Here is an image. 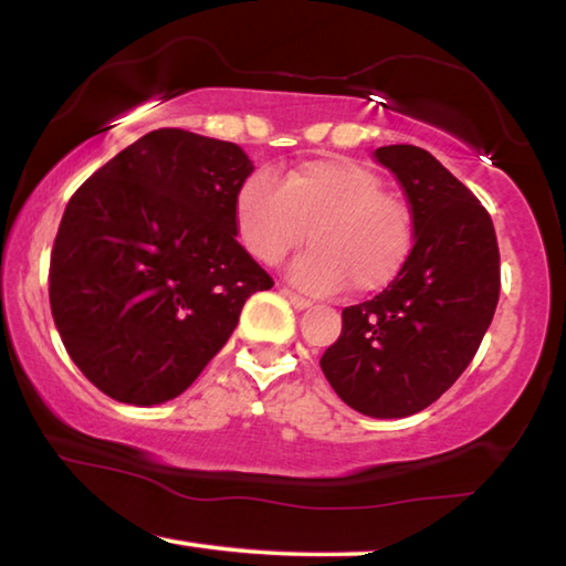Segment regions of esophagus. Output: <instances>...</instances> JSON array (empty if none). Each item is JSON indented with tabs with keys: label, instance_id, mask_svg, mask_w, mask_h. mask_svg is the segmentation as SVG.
I'll use <instances>...</instances> for the list:
<instances>
[{
	"label": "esophagus",
	"instance_id": "34e87169",
	"mask_svg": "<svg viewBox=\"0 0 566 566\" xmlns=\"http://www.w3.org/2000/svg\"><path fill=\"white\" fill-rule=\"evenodd\" d=\"M282 294L286 296V300H290V304L294 306V310H310V306H312V302L310 300H306V296H300V294H296V292H292V290H286V286H284V290H282Z\"/></svg>",
	"mask_w": 566,
	"mask_h": 566
}]
</instances>
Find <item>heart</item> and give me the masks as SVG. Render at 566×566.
<instances>
[{
    "mask_svg": "<svg viewBox=\"0 0 566 566\" xmlns=\"http://www.w3.org/2000/svg\"><path fill=\"white\" fill-rule=\"evenodd\" d=\"M234 228L264 264H280L306 240L290 276L312 294L384 290L403 270L413 242L410 212L364 163L328 156L296 166L280 182L252 172L234 195Z\"/></svg>",
    "mask_w": 566,
    "mask_h": 566,
    "instance_id": "heart-1",
    "label": "heart"
}]
</instances>
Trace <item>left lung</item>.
Here are the masks:
<instances>
[{
    "mask_svg": "<svg viewBox=\"0 0 566 566\" xmlns=\"http://www.w3.org/2000/svg\"><path fill=\"white\" fill-rule=\"evenodd\" d=\"M374 158L406 192L416 244L381 294L346 306L342 336L318 364L358 413L406 418L478 354L500 300V250L488 210L428 150L384 146Z\"/></svg>",
    "mask_w": 566,
    "mask_h": 566,
    "instance_id": "obj_1",
    "label": "left lung"
}]
</instances>
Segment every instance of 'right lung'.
<instances>
[{
	"label": "right lung",
	"mask_w": 566,
	"mask_h": 566,
	"mask_svg": "<svg viewBox=\"0 0 566 566\" xmlns=\"http://www.w3.org/2000/svg\"><path fill=\"white\" fill-rule=\"evenodd\" d=\"M240 146L158 128L98 168L61 218L49 302L61 342L106 396H180L228 344L244 302L274 282L238 242Z\"/></svg>",
	"instance_id": "1"
}]
</instances>
